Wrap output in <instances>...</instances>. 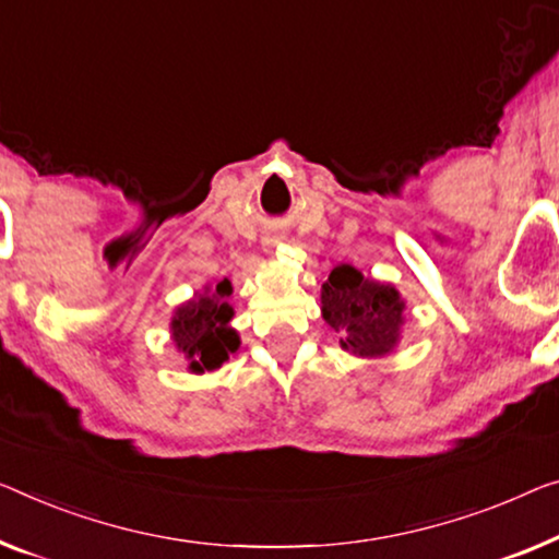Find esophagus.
<instances>
[{"instance_id":"esophagus-1","label":"esophagus","mask_w":559,"mask_h":559,"mask_svg":"<svg viewBox=\"0 0 559 559\" xmlns=\"http://www.w3.org/2000/svg\"><path fill=\"white\" fill-rule=\"evenodd\" d=\"M281 240H283V236H269V238H265V240H263V251H265V253H269V255H273V251H276V248H278V243H281Z\"/></svg>"}]
</instances>
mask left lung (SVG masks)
<instances>
[{"label": "left lung", "instance_id": "1", "mask_svg": "<svg viewBox=\"0 0 559 559\" xmlns=\"http://www.w3.org/2000/svg\"><path fill=\"white\" fill-rule=\"evenodd\" d=\"M406 301L394 283L366 278L341 263L321 283V316L356 359H384L402 341Z\"/></svg>", "mask_w": 559, "mask_h": 559}]
</instances>
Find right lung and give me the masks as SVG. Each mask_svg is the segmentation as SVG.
I'll use <instances>...</instances> for the list:
<instances>
[{"label":"right lung","mask_w":559,"mask_h":559,"mask_svg":"<svg viewBox=\"0 0 559 559\" xmlns=\"http://www.w3.org/2000/svg\"><path fill=\"white\" fill-rule=\"evenodd\" d=\"M233 286L223 278L215 286H203L186 304L175 306L170 316V338L178 354L186 356L190 373L218 371L240 348L238 331L230 326L233 306L228 296Z\"/></svg>","instance_id":"right-lung-1"}]
</instances>
